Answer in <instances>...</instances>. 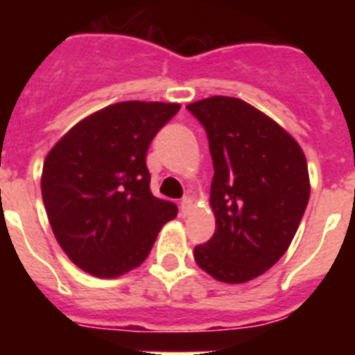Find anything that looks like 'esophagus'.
Wrapping results in <instances>:
<instances>
[{
	"label": "esophagus",
	"mask_w": 355,
	"mask_h": 355,
	"mask_svg": "<svg viewBox=\"0 0 355 355\" xmlns=\"http://www.w3.org/2000/svg\"><path fill=\"white\" fill-rule=\"evenodd\" d=\"M192 206H193L192 197H184V199L181 200V215L187 216L188 213H190V209H192Z\"/></svg>",
	"instance_id": "1"
}]
</instances>
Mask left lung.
<instances>
[{
  "instance_id": "obj_1",
  "label": "left lung",
  "mask_w": 355,
  "mask_h": 355,
  "mask_svg": "<svg viewBox=\"0 0 355 355\" xmlns=\"http://www.w3.org/2000/svg\"><path fill=\"white\" fill-rule=\"evenodd\" d=\"M187 108L205 126L215 168V233L193 258L216 281L247 283L281 259L299 229L311 192L306 156L284 128L238 97Z\"/></svg>"
}]
</instances>
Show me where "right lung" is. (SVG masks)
I'll use <instances>...</instances> for the list:
<instances>
[{"label": "right lung", "mask_w": 355, "mask_h": 355, "mask_svg": "<svg viewBox=\"0 0 355 355\" xmlns=\"http://www.w3.org/2000/svg\"><path fill=\"white\" fill-rule=\"evenodd\" d=\"M178 103L124 101L94 112L44 159L42 200L56 241L83 272L103 279L142 265L178 206L150 193L146 156Z\"/></svg>", "instance_id": "right-lung-1"}]
</instances>
